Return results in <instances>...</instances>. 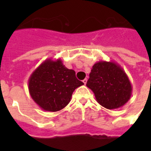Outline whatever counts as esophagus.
<instances>
[{
    "label": "esophagus",
    "mask_w": 151,
    "mask_h": 151,
    "mask_svg": "<svg viewBox=\"0 0 151 151\" xmlns=\"http://www.w3.org/2000/svg\"><path fill=\"white\" fill-rule=\"evenodd\" d=\"M87 81H88L87 78H85V79H84L83 81H82V82H84V84H85V85H86V83H87Z\"/></svg>",
    "instance_id": "1"
}]
</instances>
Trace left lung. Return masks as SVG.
<instances>
[{"instance_id": "left-lung-1", "label": "left lung", "mask_w": 151, "mask_h": 151, "mask_svg": "<svg viewBox=\"0 0 151 151\" xmlns=\"http://www.w3.org/2000/svg\"><path fill=\"white\" fill-rule=\"evenodd\" d=\"M86 85L94 92L97 103L109 110L125 104L132 91L126 73L113 61L101 60L94 63Z\"/></svg>"}]
</instances>
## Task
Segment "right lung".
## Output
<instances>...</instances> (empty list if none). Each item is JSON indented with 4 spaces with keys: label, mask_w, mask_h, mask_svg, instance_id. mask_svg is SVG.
I'll return each mask as SVG.
<instances>
[{
    "label": "right lung",
    "mask_w": 151,
    "mask_h": 151,
    "mask_svg": "<svg viewBox=\"0 0 151 151\" xmlns=\"http://www.w3.org/2000/svg\"><path fill=\"white\" fill-rule=\"evenodd\" d=\"M29 91L33 101L43 110L57 112L70 102L76 88L84 83L76 77L60 59H47L32 73Z\"/></svg>",
    "instance_id": "right-lung-1"
}]
</instances>
